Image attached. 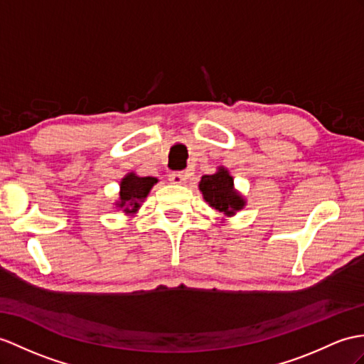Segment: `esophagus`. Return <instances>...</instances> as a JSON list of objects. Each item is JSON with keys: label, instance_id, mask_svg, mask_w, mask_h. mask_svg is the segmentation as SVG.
Returning a JSON list of instances; mask_svg holds the SVG:
<instances>
[{"label": "esophagus", "instance_id": "esophagus-1", "mask_svg": "<svg viewBox=\"0 0 364 364\" xmlns=\"http://www.w3.org/2000/svg\"><path fill=\"white\" fill-rule=\"evenodd\" d=\"M168 179H170L171 183L182 185V183H185V181L188 179V173H185V171H173L170 176H168Z\"/></svg>", "mask_w": 364, "mask_h": 364}]
</instances>
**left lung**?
<instances>
[{
    "mask_svg": "<svg viewBox=\"0 0 364 364\" xmlns=\"http://www.w3.org/2000/svg\"><path fill=\"white\" fill-rule=\"evenodd\" d=\"M199 190L203 194V199L224 215H233L245 203L233 188V177L224 168H220L216 174L202 176Z\"/></svg>",
    "mask_w": 364,
    "mask_h": 364,
    "instance_id": "obj_1",
    "label": "left lung"
}]
</instances>
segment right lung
<instances>
[{
	"label": "right lung",
	"instance_id": "add662e5",
	"mask_svg": "<svg viewBox=\"0 0 364 364\" xmlns=\"http://www.w3.org/2000/svg\"><path fill=\"white\" fill-rule=\"evenodd\" d=\"M156 182V177H139L136 174H128L120 183L119 205L127 207V213H134L140 207L141 199L146 198V194ZM129 206L132 207L131 209L129 208Z\"/></svg>",
	"mask_w": 364,
	"mask_h": 364
}]
</instances>
